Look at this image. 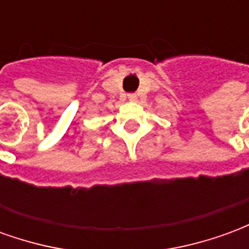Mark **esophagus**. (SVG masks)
I'll return each instance as SVG.
<instances>
[{
  "mask_svg": "<svg viewBox=\"0 0 249 249\" xmlns=\"http://www.w3.org/2000/svg\"><path fill=\"white\" fill-rule=\"evenodd\" d=\"M128 98H129L130 101H135L136 98H137V94H136V93H129V94H128Z\"/></svg>",
  "mask_w": 249,
  "mask_h": 249,
  "instance_id": "esophagus-1",
  "label": "esophagus"
}]
</instances>
